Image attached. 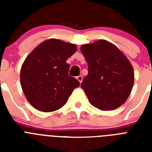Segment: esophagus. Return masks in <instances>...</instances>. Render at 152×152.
I'll return each mask as SVG.
<instances>
[{"label": "esophagus", "mask_w": 152, "mask_h": 152, "mask_svg": "<svg viewBox=\"0 0 152 152\" xmlns=\"http://www.w3.org/2000/svg\"><path fill=\"white\" fill-rule=\"evenodd\" d=\"M76 79L78 80V81L80 82V83H81V82H82V80H83V76L80 75V76H77V77H76Z\"/></svg>", "instance_id": "obj_1"}]
</instances>
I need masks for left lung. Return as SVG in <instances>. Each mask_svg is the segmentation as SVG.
I'll use <instances>...</instances> for the list:
<instances>
[{
  "label": "left lung",
  "mask_w": 152,
  "mask_h": 152,
  "mask_svg": "<svg viewBox=\"0 0 152 152\" xmlns=\"http://www.w3.org/2000/svg\"><path fill=\"white\" fill-rule=\"evenodd\" d=\"M80 49L88 65V74L81 88L91 104L101 110L121 106L134 83V71L127 57L106 40L83 45Z\"/></svg>",
  "instance_id": "left-lung-1"
}]
</instances>
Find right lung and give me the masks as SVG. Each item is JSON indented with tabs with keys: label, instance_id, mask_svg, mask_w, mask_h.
I'll use <instances>...</instances> for the list:
<instances>
[{
	"label": "right lung",
	"instance_id": "add662e5",
	"mask_svg": "<svg viewBox=\"0 0 152 152\" xmlns=\"http://www.w3.org/2000/svg\"><path fill=\"white\" fill-rule=\"evenodd\" d=\"M76 51L74 44L48 39L25 59L20 83L27 99L34 108L42 112L57 110L80 86V82L69 75L70 65L66 63Z\"/></svg>",
	"mask_w": 152,
	"mask_h": 152
}]
</instances>
